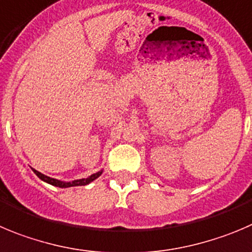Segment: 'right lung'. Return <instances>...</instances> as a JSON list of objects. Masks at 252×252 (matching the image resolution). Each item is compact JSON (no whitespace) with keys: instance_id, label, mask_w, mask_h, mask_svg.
Instances as JSON below:
<instances>
[{"instance_id":"obj_1","label":"right lung","mask_w":252,"mask_h":252,"mask_svg":"<svg viewBox=\"0 0 252 252\" xmlns=\"http://www.w3.org/2000/svg\"><path fill=\"white\" fill-rule=\"evenodd\" d=\"M34 174H36L37 176H38L39 179L43 180V182L48 183V184L51 185H55V187H58V188H70V187H83V185H87L89 184L91 182H93V180H95L98 178V176H100V174H102V171H98V173L95 174H92L91 176H88V178H86V179H79V180H73L72 183H65V182H61V180H57V179H53V178H49V176L44 175V174L39 173V171L34 170Z\"/></svg>"}]
</instances>
